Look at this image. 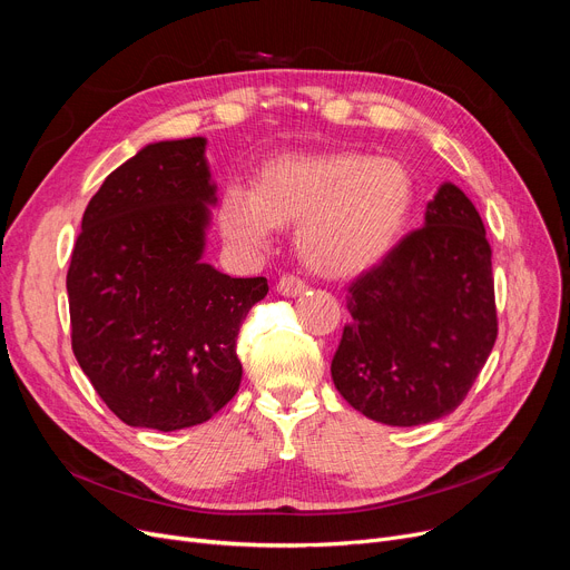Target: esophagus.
Instances as JSON below:
<instances>
[{
    "instance_id": "1",
    "label": "esophagus",
    "mask_w": 570,
    "mask_h": 570,
    "mask_svg": "<svg viewBox=\"0 0 570 570\" xmlns=\"http://www.w3.org/2000/svg\"><path fill=\"white\" fill-rule=\"evenodd\" d=\"M305 284L297 279V277H282L279 282H277V293L279 295H284V297H297V295H303L305 293Z\"/></svg>"
}]
</instances>
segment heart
Segmentation results:
<instances>
[{
	"label": "heart",
	"instance_id": "heart-1",
	"mask_svg": "<svg viewBox=\"0 0 570 570\" xmlns=\"http://www.w3.org/2000/svg\"><path fill=\"white\" fill-rule=\"evenodd\" d=\"M415 203L411 170L357 149L288 153L265 161L252 189L230 183L217 205L222 233L261 249L275 228L295 226V249L314 275L367 273L402 239Z\"/></svg>",
	"mask_w": 570,
	"mask_h": 570
}]
</instances>
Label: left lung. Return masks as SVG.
I'll return each instance as SVG.
<instances>
[{
	"label": "left lung",
	"instance_id": "8db88e82",
	"mask_svg": "<svg viewBox=\"0 0 570 570\" xmlns=\"http://www.w3.org/2000/svg\"><path fill=\"white\" fill-rule=\"evenodd\" d=\"M346 307L331 372L355 411L393 428L453 413L497 340L492 249L469 196L443 183L423 228L351 284Z\"/></svg>",
	"mask_w": 570,
	"mask_h": 570
}]
</instances>
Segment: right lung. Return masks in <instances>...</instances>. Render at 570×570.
<instances>
[{"mask_svg": "<svg viewBox=\"0 0 570 570\" xmlns=\"http://www.w3.org/2000/svg\"><path fill=\"white\" fill-rule=\"evenodd\" d=\"M203 136L149 142L82 215L67 275L71 346L106 406L131 428L209 421L239 387L235 340L267 279L203 261L217 185Z\"/></svg>", "mask_w": 570, "mask_h": 570, "instance_id": "right-lung-1", "label": "right lung"}]
</instances>
